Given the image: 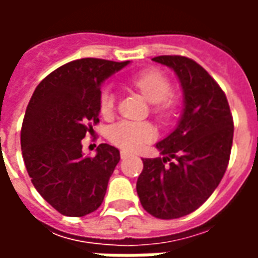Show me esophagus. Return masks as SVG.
Instances as JSON below:
<instances>
[{
    "mask_svg": "<svg viewBox=\"0 0 258 258\" xmlns=\"http://www.w3.org/2000/svg\"><path fill=\"white\" fill-rule=\"evenodd\" d=\"M130 155H131V152H128V151H121V152H120V156H121V159H125V157H128Z\"/></svg>",
    "mask_w": 258,
    "mask_h": 258,
    "instance_id": "esophagus-1",
    "label": "esophagus"
}]
</instances>
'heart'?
<instances>
[{
    "label": "heart",
    "mask_w": 258,
    "mask_h": 258,
    "mask_svg": "<svg viewBox=\"0 0 258 258\" xmlns=\"http://www.w3.org/2000/svg\"><path fill=\"white\" fill-rule=\"evenodd\" d=\"M131 83L141 91V94L152 103L160 114H168L173 102L170 99L171 83L170 80L159 70H145L135 74ZM116 96L112 88H105L99 96V107L103 116H110L114 109ZM156 135V130L148 121H135V120H121L113 124L109 130V140L114 145L124 149H140L152 141Z\"/></svg>",
    "instance_id": "1"
}]
</instances>
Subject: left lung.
<instances>
[{
	"label": "left lung",
	"mask_w": 258,
	"mask_h": 258,
	"mask_svg": "<svg viewBox=\"0 0 258 258\" xmlns=\"http://www.w3.org/2000/svg\"><path fill=\"white\" fill-rule=\"evenodd\" d=\"M153 60L177 74L184 112L173 133L156 144L163 157L142 159L137 194L149 214L173 220L199 209L218 186L229 162L233 120L224 91L200 64L178 55Z\"/></svg>",
	"instance_id": "left-lung-1"
}]
</instances>
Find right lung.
<instances>
[{"label": "right lung", "mask_w": 258, "mask_h": 258, "mask_svg": "<svg viewBox=\"0 0 258 258\" xmlns=\"http://www.w3.org/2000/svg\"><path fill=\"white\" fill-rule=\"evenodd\" d=\"M128 63L69 62L37 85L27 105L20 133L26 170L38 194L63 216H87L103 202L120 152L101 144L95 156H84L81 140L99 123L102 84Z\"/></svg>", "instance_id": "right-lung-1"}]
</instances>
